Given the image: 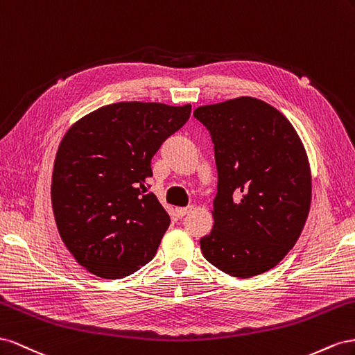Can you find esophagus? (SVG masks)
<instances>
[{"label":"esophagus","instance_id":"34e87169","mask_svg":"<svg viewBox=\"0 0 355 355\" xmlns=\"http://www.w3.org/2000/svg\"><path fill=\"white\" fill-rule=\"evenodd\" d=\"M193 209V207H186V208H177L175 209V212H177V216H178V218H183L186 214H189V212Z\"/></svg>","mask_w":355,"mask_h":355}]
</instances>
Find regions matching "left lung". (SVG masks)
Here are the masks:
<instances>
[{
    "label": "left lung",
    "instance_id": "1",
    "mask_svg": "<svg viewBox=\"0 0 355 355\" xmlns=\"http://www.w3.org/2000/svg\"><path fill=\"white\" fill-rule=\"evenodd\" d=\"M193 116L209 130L218 172L214 227L200 250L227 275L265 273L295 247L309 214L305 147L286 116L257 98L202 105Z\"/></svg>",
    "mask_w": 355,
    "mask_h": 355
}]
</instances>
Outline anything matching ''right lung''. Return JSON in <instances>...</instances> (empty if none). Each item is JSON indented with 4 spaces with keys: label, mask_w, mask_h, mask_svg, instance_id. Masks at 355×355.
<instances>
[{
    "label": "right lung",
    "mask_w": 355,
    "mask_h": 355,
    "mask_svg": "<svg viewBox=\"0 0 355 355\" xmlns=\"http://www.w3.org/2000/svg\"><path fill=\"white\" fill-rule=\"evenodd\" d=\"M190 111V104H110L76 121L60 141L53 214L64 244L90 273L125 278L155 257L171 218L147 193L151 157Z\"/></svg>",
    "instance_id": "1"
}]
</instances>
